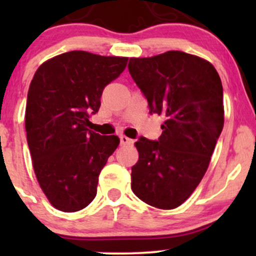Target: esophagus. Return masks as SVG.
I'll use <instances>...</instances> for the list:
<instances>
[{
    "label": "esophagus",
    "instance_id": "1",
    "mask_svg": "<svg viewBox=\"0 0 256 256\" xmlns=\"http://www.w3.org/2000/svg\"><path fill=\"white\" fill-rule=\"evenodd\" d=\"M120 143H122V146L130 144V143H132V140H131V138L126 137V136H124V134H122V136H120Z\"/></svg>",
    "mask_w": 256,
    "mask_h": 256
}]
</instances>
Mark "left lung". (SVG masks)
Here are the masks:
<instances>
[{
	"mask_svg": "<svg viewBox=\"0 0 256 256\" xmlns=\"http://www.w3.org/2000/svg\"><path fill=\"white\" fill-rule=\"evenodd\" d=\"M128 72L148 101L149 113L162 114L158 140L140 137L131 189L160 210H173L204 178L224 126L222 85L212 64L184 52L132 58Z\"/></svg>",
	"mask_w": 256,
	"mask_h": 256,
	"instance_id": "left-lung-1",
	"label": "left lung"
}]
</instances>
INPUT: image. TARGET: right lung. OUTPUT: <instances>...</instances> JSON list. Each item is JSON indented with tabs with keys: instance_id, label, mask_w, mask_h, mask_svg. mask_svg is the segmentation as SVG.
I'll use <instances>...</instances> for the list:
<instances>
[{
	"instance_id": "obj_1",
	"label": "right lung",
	"mask_w": 256,
	"mask_h": 256,
	"mask_svg": "<svg viewBox=\"0 0 256 256\" xmlns=\"http://www.w3.org/2000/svg\"><path fill=\"white\" fill-rule=\"evenodd\" d=\"M126 64L128 58L68 52L44 62L31 80L28 144L38 183L58 210L77 212L95 198L100 172L120 140L89 130V119Z\"/></svg>"
}]
</instances>
